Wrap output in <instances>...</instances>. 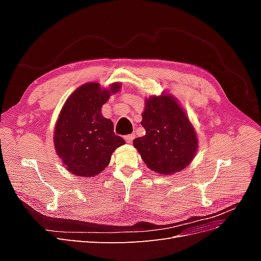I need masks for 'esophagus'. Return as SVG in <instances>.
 I'll list each match as a JSON object with an SVG mask.
<instances>
[{"instance_id": "34e87169", "label": "esophagus", "mask_w": 261, "mask_h": 261, "mask_svg": "<svg viewBox=\"0 0 261 261\" xmlns=\"http://www.w3.org/2000/svg\"><path fill=\"white\" fill-rule=\"evenodd\" d=\"M134 138H135V135H134V134H130V135H127V136L124 137L125 141H126V143H127V144H132V141L134 140Z\"/></svg>"}]
</instances>
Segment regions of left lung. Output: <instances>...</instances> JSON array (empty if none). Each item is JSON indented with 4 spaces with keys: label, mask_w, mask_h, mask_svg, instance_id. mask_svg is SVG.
Listing matches in <instances>:
<instances>
[{
    "label": "left lung",
    "mask_w": 261,
    "mask_h": 261,
    "mask_svg": "<svg viewBox=\"0 0 261 261\" xmlns=\"http://www.w3.org/2000/svg\"><path fill=\"white\" fill-rule=\"evenodd\" d=\"M141 125L146 135L134 139L147 167L170 175L184 170L198 149L196 132L188 116L171 94L146 99Z\"/></svg>",
    "instance_id": "8db88e82"
}]
</instances>
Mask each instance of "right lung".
Returning <instances> with one entry per match:
<instances>
[{
	"label": "right lung",
	"mask_w": 261,
	"mask_h": 261,
	"mask_svg": "<svg viewBox=\"0 0 261 261\" xmlns=\"http://www.w3.org/2000/svg\"><path fill=\"white\" fill-rule=\"evenodd\" d=\"M121 89L114 83L110 89L98 83L77 88L63 106L55 124L54 147L67 171L81 177L96 176L111 160L114 150L125 140L114 134L111 120L101 114V108Z\"/></svg>",
	"instance_id": "add662e5"
}]
</instances>
